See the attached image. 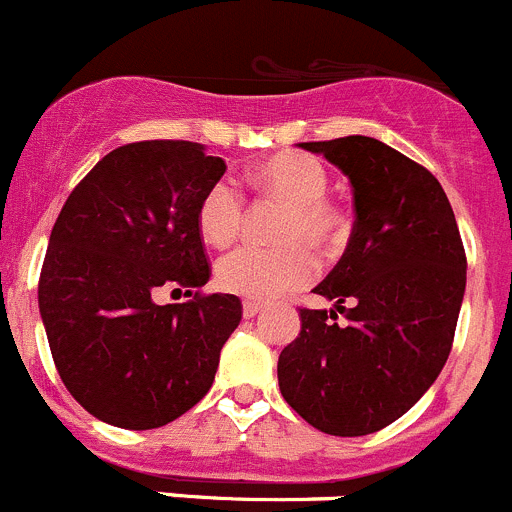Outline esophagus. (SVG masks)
Here are the masks:
<instances>
[{
    "mask_svg": "<svg viewBox=\"0 0 512 512\" xmlns=\"http://www.w3.org/2000/svg\"><path fill=\"white\" fill-rule=\"evenodd\" d=\"M259 311L261 304H256V301H243V319H253Z\"/></svg>",
    "mask_w": 512,
    "mask_h": 512,
    "instance_id": "obj_1",
    "label": "esophagus"
}]
</instances>
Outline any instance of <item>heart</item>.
<instances>
[{
  "mask_svg": "<svg viewBox=\"0 0 512 512\" xmlns=\"http://www.w3.org/2000/svg\"><path fill=\"white\" fill-rule=\"evenodd\" d=\"M253 183L291 206L281 248L238 246L216 264V284L226 294L271 301L309 284L316 274L314 246H329L342 236L344 218L326 201L324 165L304 153H281L253 170ZM243 198L231 180H216L198 203L196 226L208 246H228L238 236Z\"/></svg>",
  "mask_w": 512,
  "mask_h": 512,
  "instance_id": "heart-1",
  "label": "heart"
}]
</instances>
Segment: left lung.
Wrapping results in <instances>:
<instances>
[{
	"mask_svg": "<svg viewBox=\"0 0 512 512\" xmlns=\"http://www.w3.org/2000/svg\"><path fill=\"white\" fill-rule=\"evenodd\" d=\"M299 148L347 175L354 228L314 289L334 309H299L301 332L281 352L279 387L316 430L372 435L405 415L450 357L465 248L442 186L407 155L367 135Z\"/></svg>",
	"mask_w": 512,
	"mask_h": 512,
	"instance_id": "left-lung-1",
	"label": "left lung"
}]
</instances>
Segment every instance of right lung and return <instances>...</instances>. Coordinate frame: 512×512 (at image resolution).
<instances>
[{"label": "right lung", "mask_w": 512, "mask_h": 512, "mask_svg": "<svg viewBox=\"0 0 512 512\" xmlns=\"http://www.w3.org/2000/svg\"><path fill=\"white\" fill-rule=\"evenodd\" d=\"M226 160L188 140L107 153L70 193L50 233L40 314L62 382L97 420L153 430L198 405L241 321L233 294L155 304L208 284L196 226Z\"/></svg>", "instance_id": "right-lung-1"}]
</instances>
